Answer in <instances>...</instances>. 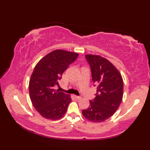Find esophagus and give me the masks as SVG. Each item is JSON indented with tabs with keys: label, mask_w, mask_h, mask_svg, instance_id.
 <instances>
[{
	"label": "esophagus",
	"mask_w": 150,
	"mask_h": 150,
	"mask_svg": "<svg viewBox=\"0 0 150 150\" xmlns=\"http://www.w3.org/2000/svg\"><path fill=\"white\" fill-rule=\"evenodd\" d=\"M75 97L77 98V99H81V97L80 96H77V95H75Z\"/></svg>",
	"instance_id": "obj_1"
}]
</instances>
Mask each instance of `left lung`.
Instances as JSON below:
<instances>
[{"instance_id": "1", "label": "left lung", "mask_w": 150, "mask_h": 150, "mask_svg": "<svg viewBox=\"0 0 150 150\" xmlns=\"http://www.w3.org/2000/svg\"><path fill=\"white\" fill-rule=\"evenodd\" d=\"M85 57L90 66L97 93L90 101V107L82 113L91 122H103L113 115L122 102L123 80L119 71L107 59L93 55Z\"/></svg>"}]
</instances>
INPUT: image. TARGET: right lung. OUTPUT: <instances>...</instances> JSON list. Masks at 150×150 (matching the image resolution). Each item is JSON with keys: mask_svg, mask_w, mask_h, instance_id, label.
Masks as SVG:
<instances>
[{"mask_svg": "<svg viewBox=\"0 0 150 150\" xmlns=\"http://www.w3.org/2000/svg\"><path fill=\"white\" fill-rule=\"evenodd\" d=\"M78 54L55 50L41 59L31 76L29 90L34 108L41 116L57 120L66 113L71 98L54 87L59 84L64 71L77 59Z\"/></svg>", "mask_w": 150, "mask_h": 150, "instance_id": "obj_1", "label": "right lung"}]
</instances>
